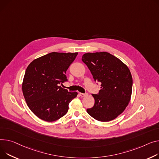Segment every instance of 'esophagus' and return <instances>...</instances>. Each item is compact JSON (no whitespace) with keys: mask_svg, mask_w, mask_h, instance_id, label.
<instances>
[{"mask_svg":"<svg viewBox=\"0 0 159 159\" xmlns=\"http://www.w3.org/2000/svg\"><path fill=\"white\" fill-rule=\"evenodd\" d=\"M79 94H80V97H86L87 95H88V94H87V93H79Z\"/></svg>","mask_w":159,"mask_h":159,"instance_id":"34e87169","label":"esophagus"}]
</instances>
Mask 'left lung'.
<instances>
[{
  "instance_id": "1",
  "label": "left lung",
  "mask_w": 159,
  "mask_h": 159,
  "mask_svg": "<svg viewBox=\"0 0 159 159\" xmlns=\"http://www.w3.org/2000/svg\"><path fill=\"white\" fill-rule=\"evenodd\" d=\"M82 61L90 70L101 89L92 94L94 104L88 113L99 121H109L121 114L130 100L132 77L130 70L114 56L106 52L86 53Z\"/></svg>"
}]
</instances>
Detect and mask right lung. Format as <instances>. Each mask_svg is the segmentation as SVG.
<instances>
[{
  "mask_svg": "<svg viewBox=\"0 0 159 159\" xmlns=\"http://www.w3.org/2000/svg\"><path fill=\"white\" fill-rule=\"evenodd\" d=\"M78 54L51 52L32 61L22 83L24 97L29 108L37 117L48 122L65 116L77 92L59 86L67 81L66 72Z\"/></svg>",
  "mask_w": 159,
  "mask_h": 159,
  "instance_id": "obj_1",
  "label": "right lung"
}]
</instances>
